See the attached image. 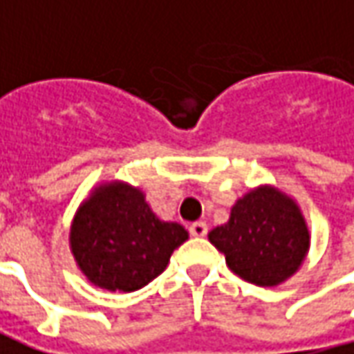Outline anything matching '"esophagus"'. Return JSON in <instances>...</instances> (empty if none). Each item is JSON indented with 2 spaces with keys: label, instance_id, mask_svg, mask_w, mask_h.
I'll use <instances>...</instances> for the list:
<instances>
[{
  "label": "esophagus",
  "instance_id": "obj_1",
  "mask_svg": "<svg viewBox=\"0 0 354 354\" xmlns=\"http://www.w3.org/2000/svg\"><path fill=\"white\" fill-rule=\"evenodd\" d=\"M188 229L189 233H192V237H205V235H207V225H205L203 221H196V223H192Z\"/></svg>",
  "mask_w": 354,
  "mask_h": 354
}]
</instances>
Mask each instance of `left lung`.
<instances>
[{
  "label": "left lung",
  "mask_w": 354,
  "mask_h": 354,
  "mask_svg": "<svg viewBox=\"0 0 354 354\" xmlns=\"http://www.w3.org/2000/svg\"><path fill=\"white\" fill-rule=\"evenodd\" d=\"M227 266L257 286H278L301 266L310 231L298 203L272 186L250 189L231 207L225 225L207 235Z\"/></svg>",
  "instance_id": "1"
}]
</instances>
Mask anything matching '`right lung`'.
<instances>
[{"mask_svg": "<svg viewBox=\"0 0 354 354\" xmlns=\"http://www.w3.org/2000/svg\"><path fill=\"white\" fill-rule=\"evenodd\" d=\"M188 239L180 223L162 221L139 188L107 182L93 189L74 215L70 249L93 286L135 292L168 266Z\"/></svg>", "mask_w": 354, "mask_h": 354, "instance_id": "right-lung-1", "label": "right lung"}]
</instances>
